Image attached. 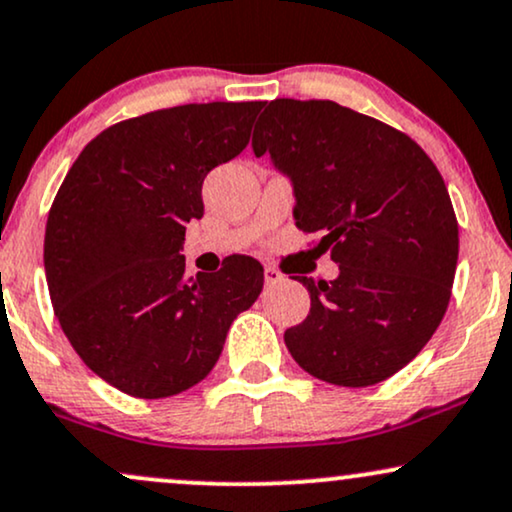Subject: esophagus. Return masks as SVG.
<instances>
[{
  "mask_svg": "<svg viewBox=\"0 0 512 512\" xmlns=\"http://www.w3.org/2000/svg\"><path fill=\"white\" fill-rule=\"evenodd\" d=\"M279 281H283V274L279 272V269L264 267V283H267V286H274V283H279Z\"/></svg>",
  "mask_w": 512,
  "mask_h": 512,
  "instance_id": "1",
  "label": "esophagus"
}]
</instances>
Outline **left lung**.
Returning a JSON list of instances; mask_svg holds the SVG:
<instances>
[{"mask_svg":"<svg viewBox=\"0 0 512 512\" xmlns=\"http://www.w3.org/2000/svg\"><path fill=\"white\" fill-rule=\"evenodd\" d=\"M291 181L295 224L319 233L334 281L298 276L310 315L283 334L293 360L336 386L403 369L446 315L458 221L446 183L408 135L331 100H274L252 133Z\"/></svg>","mask_w":512,"mask_h":512,"instance_id":"obj_1","label":"left lung"}]
</instances>
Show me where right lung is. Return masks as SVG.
<instances>
[{"label": "right lung", "mask_w": 512, "mask_h": 512, "mask_svg": "<svg viewBox=\"0 0 512 512\" xmlns=\"http://www.w3.org/2000/svg\"><path fill=\"white\" fill-rule=\"evenodd\" d=\"M262 102L159 109L107 128L61 183L45 231L54 315L97 377L135 398H169L217 365L264 269L233 255L186 274V226L202 181L245 150Z\"/></svg>", "instance_id": "add662e5"}]
</instances>
